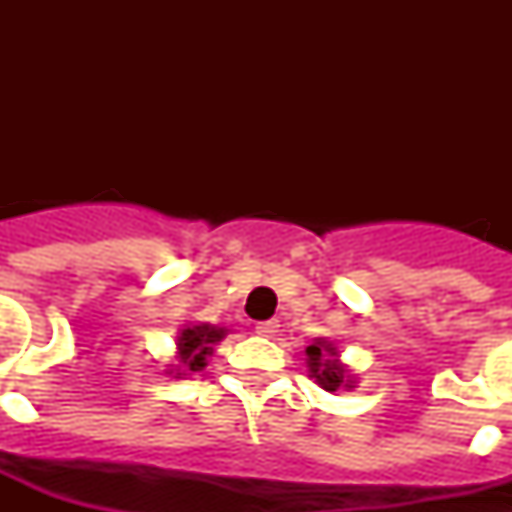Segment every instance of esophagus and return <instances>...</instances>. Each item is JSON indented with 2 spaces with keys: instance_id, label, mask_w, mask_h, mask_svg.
Wrapping results in <instances>:
<instances>
[{
  "instance_id": "esophagus-1",
  "label": "esophagus",
  "mask_w": 512,
  "mask_h": 512,
  "mask_svg": "<svg viewBox=\"0 0 512 512\" xmlns=\"http://www.w3.org/2000/svg\"><path fill=\"white\" fill-rule=\"evenodd\" d=\"M279 330V320H264V323H256V333H259V336H274V333H277Z\"/></svg>"
}]
</instances>
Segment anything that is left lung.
I'll return each instance as SVG.
<instances>
[{"mask_svg":"<svg viewBox=\"0 0 512 512\" xmlns=\"http://www.w3.org/2000/svg\"><path fill=\"white\" fill-rule=\"evenodd\" d=\"M307 366H310V374L323 390L336 392L341 387H354L346 369L338 364V351L328 341H323V338L307 346Z\"/></svg>","mask_w":512,"mask_h":512,"instance_id":"left-lung-1","label":"left lung"}]
</instances>
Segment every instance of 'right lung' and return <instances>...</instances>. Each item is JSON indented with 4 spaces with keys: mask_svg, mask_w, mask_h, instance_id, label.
<instances>
[{
    "mask_svg": "<svg viewBox=\"0 0 512 512\" xmlns=\"http://www.w3.org/2000/svg\"><path fill=\"white\" fill-rule=\"evenodd\" d=\"M225 336L223 328H212V325H189L182 330L179 336V364L182 369H176V377L184 372H200L205 366V359L212 354V346H215L220 338Z\"/></svg>",
    "mask_w": 512,
    "mask_h": 512,
    "instance_id": "right-lung-1",
    "label": "right lung"
}]
</instances>
